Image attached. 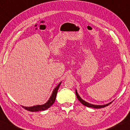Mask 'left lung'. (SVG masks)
Wrapping results in <instances>:
<instances>
[{
    "label": "left lung",
    "instance_id": "1",
    "mask_svg": "<svg viewBox=\"0 0 130 130\" xmlns=\"http://www.w3.org/2000/svg\"><path fill=\"white\" fill-rule=\"evenodd\" d=\"M75 94H76V96L77 97V99H78V101L82 103V104L84 105L85 106H87V107H93V108H95V109H101V108H102V107H105L106 106H107L109 105L110 104H111V102H110L109 103H107V104H106V105H92V104H91V103H89L87 102H85L84 101L83 99H81V98L79 96L77 90H75Z\"/></svg>",
    "mask_w": 130,
    "mask_h": 130
}]
</instances>
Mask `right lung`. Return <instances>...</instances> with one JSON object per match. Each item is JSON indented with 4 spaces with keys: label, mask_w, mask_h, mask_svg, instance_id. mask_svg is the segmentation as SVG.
Returning <instances> with one entry per match:
<instances>
[{
    "label": "right lung",
    "mask_w": 130,
    "mask_h": 130,
    "mask_svg": "<svg viewBox=\"0 0 130 130\" xmlns=\"http://www.w3.org/2000/svg\"><path fill=\"white\" fill-rule=\"evenodd\" d=\"M61 83H61H60L59 84V85H57L55 89H54L53 92L52 93L51 96L50 97L49 99L47 101L46 103H45V104L42 105H37V106H31V107H25V106H22V107H23L24 109H25V110H28L29 111H42V110H46L48 108H49V107L53 104L54 102H55L56 98L57 91H58Z\"/></svg>",
    "instance_id": "add662e5"
}]
</instances>
